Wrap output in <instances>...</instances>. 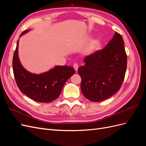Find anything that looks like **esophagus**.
<instances>
[{"label":"esophagus","mask_w":146,"mask_h":146,"mask_svg":"<svg viewBox=\"0 0 146 146\" xmlns=\"http://www.w3.org/2000/svg\"><path fill=\"white\" fill-rule=\"evenodd\" d=\"M73 67H74V69L76 70V71L77 72V70H78V65L77 63H75V64H74V65H73Z\"/></svg>","instance_id":"esophagus-1"}]
</instances>
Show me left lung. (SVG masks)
<instances>
[{"label": "left lung", "instance_id": "1", "mask_svg": "<svg viewBox=\"0 0 146 146\" xmlns=\"http://www.w3.org/2000/svg\"><path fill=\"white\" fill-rule=\"evenodd\" d=\"M85 65L78 68L82 78L81 91L91 102L107 99L122 85L127 69V55L121 35L116 32L103 49L84 58Z\"/></svg>", "mask_w": 146, "mask_h": 146}]
</instances>
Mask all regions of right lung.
<instances>
[{
    "label": "right lung",
    "mask_w": 146,
    "mask_h": 146,
    "mask_svg": "<svg viewBox=\"0 0 146 146\" xmlns=\"http://www.w3.org/2000/svg\"><path fill=\"white\" fill-rule=\"evenodd\" d=\"M26 30L20 35L28 33ZM19 39L13 58V69L15 80L20 91L33 100L48 103L58 98L69 78L75 73L72 66H55L46 72L32 73L22 65L18 55Z\"/></svg>",
    "instance_id": "1"
}]
</instances>
